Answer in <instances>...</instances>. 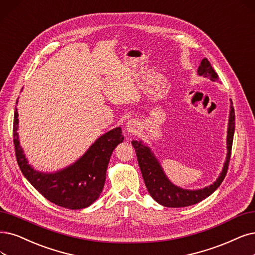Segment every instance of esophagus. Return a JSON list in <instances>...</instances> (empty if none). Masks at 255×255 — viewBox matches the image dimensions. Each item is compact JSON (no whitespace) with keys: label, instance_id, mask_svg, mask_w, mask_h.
<instances>
[{"label":"esophagus","instance_id":"1","mask_svg":"<svg viewBox=\"0 0 255 255\" xmlns=\"http://www.w3.org/2000/svg\"><path fill=\"white\" fill-rule=\"evenodd\" d=\"M137 128H138V124L135 120H130L126 124V131L130 134L135 133Z\"/></svg>","mask_w":255,"mask_h":255}]
</instances>
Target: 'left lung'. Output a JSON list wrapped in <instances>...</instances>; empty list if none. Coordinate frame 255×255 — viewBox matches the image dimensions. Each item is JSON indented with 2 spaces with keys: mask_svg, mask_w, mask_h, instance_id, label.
Returning <instances> with one entry per match:
<instances>
[{
  "mask_svg": "<svg viewBox=\"0 0 255 255\" xmlns=\"http://www.w3.org/2000/svg\"><path fill=\"white\" fill-rule=\"evenodd\" d=\"M197 74L203 75L204 78H209L211 81L215 82L219 79L218 73L214 71L210 62L207 59H203L201 65L197 69ZM235 128V115L234 108L232 106V102L230 105V115H229V123H228V131H227V157L224 164V168L212 185L205 187L203 189L197 190H187L183 188L173 185L163 171V168L159 165L158 161L151 150L148 146H145L142 140H132V146L135 149L136 157L138 166L140 168L145 185L147 190L153 197V200L165 207H170V208H181V207L191 206L201 201L205 200L206 197L211 195L222 184L224 178L227 174L228 166L231 156L232 142L234 135Z\"/></svg>",
  "mask_w": 255,
  "mask_h": 255,
  "instance_id": "obj_1",
  "label": "left lung"
}]
</instances>
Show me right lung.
I'll list each match as a JSON object with an SVG mask.
<instances>
[{
  "mask_svg": "<svg viewBox=\"0 0 255 255\" xmlns=\"http://www.w3.org/2000/svg\"><path fill=\"white\" fill-rule=\"evenodd\" d=\"M17 103V102H16ZM18 115L13 118V144L22 173L49 202L67 209H83L96 202L104 188L106 170L115 148L124 140L121 127L103 134L77 162L53 173L36 171L28 164L17 134Z\"/></svg>",
  "mask_w": 255,
  "mask_h": 255,
  "instance_id": "add662e5",
  "label": "right lung"
}]
</instances>
